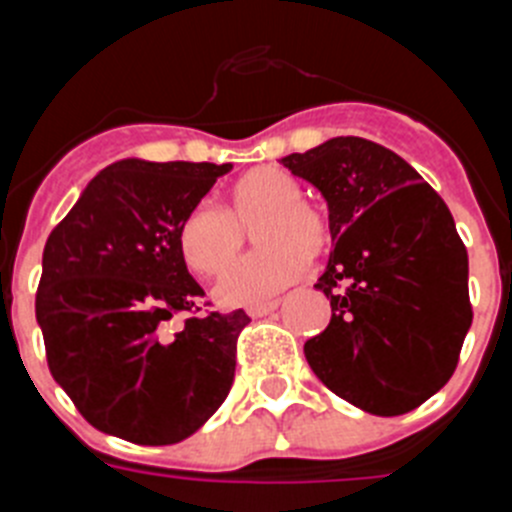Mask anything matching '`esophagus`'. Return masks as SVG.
Returning a JSON list of instances; mask_svg holds the SVG:
<instances>
[{
	"label": "esophagus",
	"instance_id": "obj_1",
	"mask_svg": "<svg viewBox=\"0 0 512 512\" xmlns=\"http://www.w3.org/2000/svg\"><path fill=\"white\" fill-rule=\"evenodd\" d=\"M279 300H269V302H256V305H248L246 312L251 315V318H261V315H266V312L277 310Z\"/></svg>",
	"mask_w": 512,
	"mask_h": 512
}]
</instances>
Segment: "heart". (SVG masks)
<instances>
[{"label":"heart","instance_id":"1","mask_svg":"<svg viewBox=\"0 0 512 512\" xmlns=\"http://www.w3.org/2000/svg\"><path fill=\"white\" fill-rule=\"evenodd\" d=\"M254 230L262 248L217 284L223 305H253L277 295L305 274L307 261L323 259L333 241L330 217L305 200V189L289 171L259 166L230 187L223 207L197 202L179 225V251L189 269L217 277Z\"/></svg>","mask_w":512,"mask_h":512}]
</instances>
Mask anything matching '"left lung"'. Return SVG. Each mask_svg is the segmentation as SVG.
I'll use <instances>...</instances> for the list:
<instances>
[{"mask_svg": "<svg viewBox=\"0 0 512 512\" xmlns=\"http://www.w3.org/2000/svg\"><path fill=\"white\" fill-rule=\"evenodd\" d=\"M282 164L320 189L336 241L315 284L333 315L305 343L307 364L366 413H410L449 382L472 325L467 248L449 207L366 138H330Z\"/></svg>", "mask_w": 512, "mask_h": 512, "instance_id": "1", "label": "left lung"}]
</instances>
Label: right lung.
Segmentation results:
<instances>
[{
  "label": "right lung",
  "mask_w": 512,
  "mask_h": 512,
  "mask_svg": "<svg viewBox=\"0 0 512 512\" xmlns=\"http://www.w3.org/2000/svg\"><path fill=\"white\" fill-rule=\"evenodd\" d=\"M230 164L117 161L51 230L35 318L53 379L97 431L140 446L192 436L228 397L243 310L194 315L182 217ZM200 310V307H195ZM176 311H189L179 331Z\"/></svg>",
  "instance_id": "add662e5"
}]
</instances>
